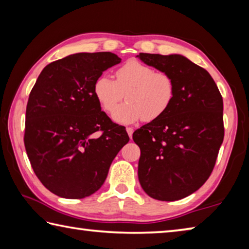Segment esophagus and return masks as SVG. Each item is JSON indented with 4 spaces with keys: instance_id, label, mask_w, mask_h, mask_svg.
I'll use <instances>...</instances> for the list:
<instances>
[{
    "instance_id": "esophagus-1",
    "label": "esophagus",
    "mask_w": 249,
    "mask_h": 249,
    "mask_svg": "<svg viewBox=\"0 0 249 249\" xmlns=\"http://www.w3.org/2000/svg\"><path fill=\"white\" fill-rule=\"evenodd\" d=\"M126 132H127L129 138L133 137V133H134V129L133 127H126Z\"/></svg>"
}]
</instances>
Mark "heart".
Masks as SVG:
<instances>
[{
    "instance_id": "b5f03b06",
    "label": "heart",
    "mask_w": 249,
    "mask_h": 249,
    "mask_svg": "<svg viewBox=\"0 0 249 249\" xmlns=\"http://www.w3.org/2000/svg\"><path fill=\"white\" fill-rule=\"evenodd\" d=\"M128 103L118 105L124 98ZM93 94L105 112L114 114L120 123L138 120L151 122L159 119L170 108L176 95V83L165 71L138 60H128L115 71V81L107 75H100L93 84Z\"/></svg>"
}]
</instances>
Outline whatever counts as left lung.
Wrapping results in <instances>:
<instances>
[{
	"label": "left lung",
	"mask_w": 249,
	"mask_h": 249,
	"mask_svg": "<svg viewBox=\"0 0 249 249\" xmlns=\"http://www.w3.org/2000/svg\"><path fill=\"white\" fill-rule=\"evenodd\" d=\"M138 57L176 83L170 108L133 134L141 148L138 179L153 199H183L204 184L215 166L224 138L222 95L208 71L183 56Z\"/></svg>",
	"instance_id": "1"
}]
</instances>
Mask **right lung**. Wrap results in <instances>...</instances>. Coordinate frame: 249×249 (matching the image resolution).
Returning <instances> with one entry per match:
<instances>
[{
    "label": "right lung",
    "mask_w": 249,
    "mask_h": 249,
    "mask_svg": "<svg viewBox=\"0 0 249 249\" xmlns=\"http://www.w3.org/2000/svg\"><path fill=\"white\" fill-rule=\"evenodd\" d=\"M120 62L112 53L70 54L46 66L29 93L25 148L37 178L53 195H93L128 142L124 126L101 111L93 94L96 78Z\"/></svg>",
    "instance_id": "add662e5"
}]
</instances>
